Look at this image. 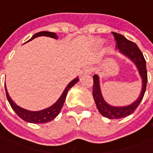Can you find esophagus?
I'll return each instance as SVG.
<instances>
[{
    "label": "esophagus",
    "instance_id": "obj_1",
    "mask_svg": "<svg viewBox=\"0 0 153 153\" xmlns=\"http://www.w3.org/2000/svg\"><path fill=\"white\" fill-rule=\"evenodd\" d=\"M93 72V68L92 67H87L83 70V74H91Z\"/></svg>",
    "mask_w": 153,
    "mask_h": 153
}]
</instances>
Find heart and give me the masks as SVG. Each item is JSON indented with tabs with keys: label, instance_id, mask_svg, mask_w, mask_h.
<instances>
[{
	"label": "heart",
	"instance_id": "b5f03b06",
	"mask_svg": "<svg viewBox=\"0 0 153 153\" xmlns=\"http://www.w3.org/2000/svg\"><path fill=\"white\" fill-rule=\"evenodd\" d=\"M99 42H100V43H101V44H102V43H103V41H102V40H100V41H99Z\"/></svg>",
	"mask_w": 153,
	"mask_h": 153
}]
</instances>
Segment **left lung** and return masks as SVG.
Wrapping results in <instances>:
<instances>
[{"mask_svg":"<svg viewBox=\"0 0 153 153\" xmlns=\"http://www.w3.org/2000/svg\"><path fill=\"white\" fill-rule=\"evenodd\" d=\"M112 33L116 41V48H118L120 53L128 57V59H130L135 64L138 70L139 75L141 76L142 83H143L141 93L139 94L138 99L135 102L130 105L125 106H113L106 102V101L103 98L100 88L98 75L97 74L93 75V99L95 101L99 112L101 113V115L108 119H120L131 115L140 104L146 91L147 82H148V72L146 68V60L138 46L134 42L125 38L123 35L117 33Z\"/></svg>","mask_w":153,"mask_h":153,"instance_id":"1","label":"left lung"}]
</instances>
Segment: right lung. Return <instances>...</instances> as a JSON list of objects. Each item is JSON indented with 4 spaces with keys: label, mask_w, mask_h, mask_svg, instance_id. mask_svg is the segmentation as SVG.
I'll return each instance as SVG.
<instances>
[{
    "label": "right lung",
    "mask_w": 153,
    "mask_h": 153,
    "mask_svg": "<svg viewBox=\"0 0 153 153\" xmlns=\"http://www.w3.org/2000/svg\"><path fill=\"white\" fill-rule=\"evenodd\" d=\"M41 36H46V37H50V38H55L57 39L58 36H57L55 33H51V32H47V31H42L37 33L36 34H34L32 37L28 42L29 41L34 39L35 38H38V37H41ZM79 81V78L77 77L74 79H73L70 82L66 88L64 90L63 93L61 94L60 97L58 99L56 102L53 104L52 106H51L48 108L46 109L42 110V111H28V110L24 109L20 106H17L13 100L10 98V97L9 95L7 89H6V86H5V94H6V97L8 100L10 105L12 107V109L15 111V112L22 119L24 120L25 121L29 122V123H33V124H44V123H47V122L52 120L53 119L56 117L57 115H59V113L61 111V108L64 105V102L65 101V97H66L67 93L68 91L72 88V87L78 83Z\"/></svg>",
    "instance_id": "1"
}]
</instances>
